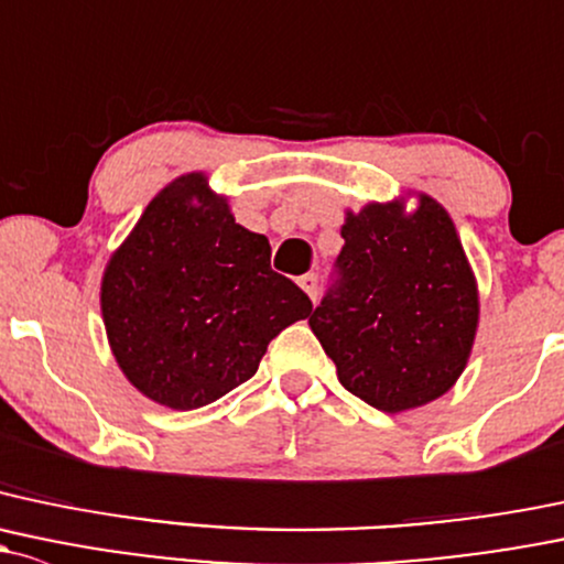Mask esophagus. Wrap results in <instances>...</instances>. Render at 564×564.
<instances>
[{"label": "esophagus", "instance_id": "1", "mask_svg": "<svg viewBox=\"0 0 564 564\" xmlns=\"http://www.w3.org/2000/svg\"><path fill=\"white\" fill-rule=\"evenodd\" d=\"M300 286L305 289L307 297L316 300V294H318V275H316V272H305V275H300Z\"/></svg>", "mask_w": 564, "mask_h": 564}]
</instances>
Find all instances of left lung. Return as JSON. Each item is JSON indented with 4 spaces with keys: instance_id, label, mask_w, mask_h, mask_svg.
<instances>
[{
    "instance_id": "1",
    "label": "left lung",
    "mask_w": 564,
    "mask_h": 564,
    "mask_svg": "<svg viewBox=\"0 0 564 564\" xmlns=\"http://www.w3.org/2000/svg\"><path fill=\"white\" fill-rule=\"evenodd\" d=\"M343 251L307 324L354 397L387 413L426 405L470 357L478 294L456 229L435 199L416 213H348Z\"/></svg>"
}]
</instances>
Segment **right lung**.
Masks as SVG:
<instances>
[{
  "label": "right lung",
  "mask_w": 564,
  "mask_h": 564,
  "mask_svg": "<svg viewBox=\"0 0 564 564\" xmlns=\"http://www.w3.org/2000/svg\"><path fill=\"white\" fill-rule=\"evenodd\" d=\"M313 302L270 267V242L235 224L205 175L170 183L112 253L102 281L110 348L159 405L194 411L257 372L272 337Z\"/></svg>",
  "instance_id": "add662e5"
}]
</instances>
